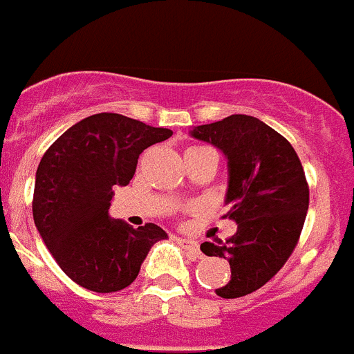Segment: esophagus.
Listing matches in <instances>:
<instances>
[{"label":"esophagus","instance_id":"obj_1","mask_svg":"<svg viewBox=\"0 0 354 354\" xmlns=\"http://www.w3.org/2000/svg\"><path fill=\"white\" fill-rule=\"evenodd\" d=\"M177 243L186 250L189 255L193 257H200V248H198V243L195 239H187V237H177Z\"/></svg>","mask_w":354,"mask_h":354}]
</instances>
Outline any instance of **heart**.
Segmentation results:
<instances>
[{
  "instance_id": "heart-1",
  "label": "heart",
  "mask_w": 354,
  "mask_h": 354,
  "mask_svg": "<svg viewBox=\"0 0 354 354\" xmlns=\"http://www.w3.org/2000/svg\"><path fill=\"white\" fill-rule=\"evenodd\" d=\"M202 152H212V150L205 149V147H189V149L186 150V154H184V158H187V156H195V154H202Z\"/></svg>"
}]
</instances>
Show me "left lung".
Masks as SVG:
<instances>
[{
	"instance_id": "1",
	"label": "left lung",
	"mask_w": 354,
	"mask_h": 354,
	"mask_svg": "<svg viewBox=\"0 0 354 354\" xmlns=\"http://www.w3.org/2000/svg\"><path fill=\"white\" fill-rule=\"evenodd\" d=\"M192 136L218 147L228 161L230 209L223 218L236 221L237 230L200 250L230 264V280L216 294L241 298L270 282L298 245L308 211L305 171L282 134L250 115L196 126Z\"/></svg>"
}]
</instances>
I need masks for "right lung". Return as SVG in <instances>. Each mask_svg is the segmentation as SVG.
Returning <instances> with one entry per match:
<instances>
[{
	"instance_id": "add662e5",
	"label": "right lung",
	"mask_w": 354,
	"mask_h": 354,
	"mask_svg": "<svg viewBox=\"0 0 354 354\" xmlns=\"http://www.w3.org/2000/svg\"><path fill=\"white\" fill-rule=\"evenodd\" d=\"M170 129L118 113H97L68 127L40 159L33 220L65 274L93 292H117L136 280L147 253L167 232L109 218L115 186H127L147 147Z\"/></svg>"
}]
</instances>
